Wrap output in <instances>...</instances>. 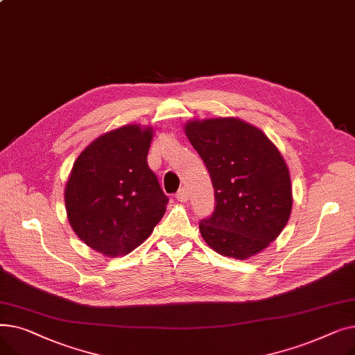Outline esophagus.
<instances>
[{
  "mask_svg": "<svg viewBox=\"0 0 355 355\" xmlns=\"http://www.w3.org/2000/svg\"><path fill=\"white\" fill-rule=\"evenodd\" d=\"M189 196H190V194H189V190L185 189V187H182V189L177 193V196H175V197H177V200H178V201L185 202V201L189 200Z\"/></svg>",
  "mask_w": 355,
  "mask_h": 355,
  "instance_id": "34e87169",
  "label": "esophagus"
}]
</instances>
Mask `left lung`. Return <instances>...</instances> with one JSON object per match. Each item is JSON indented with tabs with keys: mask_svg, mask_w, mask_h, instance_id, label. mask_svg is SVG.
I'll return each mask as SVG.
<instances>
[{
	"mask_svg": "<svg viewBox=\"0 0 355 355\" xmlns=\"http://www.w3.org/2000/svg\"><path fill=\"white\" fill-rule=\"evenodd\" d=\"M184 132L206 164L216 207L200 223L218 254L245 260L281 234L292 211L288 165L259 128L239 118L194 119Z\"/></svg>",
	"mask_w": 355,
	"mask_h": 355,
	"instance_id": "left-lung-1",
	"label": "left lung"
}]
</instances>
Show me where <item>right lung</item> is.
<instances>
[{"label":"right lung","instance_id":"right-lung-1","mask_svg":"<svg viewBox=\"0 0 355 355\" xmlns=\"http://www.w3.org/2000/svg\"><path fill=\"white\" fill-rule=\"evenodd\" d=\"M151 126L123 125L90 142L74 161L64 189L67 218L85 245L125 256L153 233L168 197L146 155Z\"/></svg>","mask_w":355,"mask_h":355}]
</instances>
